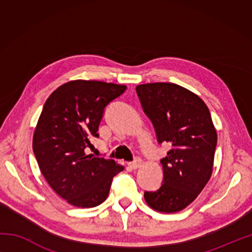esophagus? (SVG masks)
Segmentation results:
<instances>
[{
	"label": "esophagus",
	"instance_id": "34e87169",
	"mask_svg": "<svg viewBox=\"0 0 252 252\" xmlns=\"http://www.w3.org/2000/svg\"><path fill=\"white\" fill-rule=\"evenodd\" d=\"M141 163H142V160L140 159V158H135L134 159V161L133 162H131L130 163V167H131V169H138V168H140L141 167Z\"/></svg>",
	"mask_w": 252,
	"mask_h": 252
}]
</instances>
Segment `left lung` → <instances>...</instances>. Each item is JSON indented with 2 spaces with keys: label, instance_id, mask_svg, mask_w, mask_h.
Instances as JSON below:
<instances>
[{
  "label": "left lung",
  "instance_id": "obj_1",
  "mask_svg": "<svg viewBox=\"0 0 252 252\" xmlns=\"http://www.w3.org/2000/svg\"><path fill=\"white\" fill-rule=\"evenodd\" d=\"M135 91L158 142L171 146L160 160L161 187L144 191V199L157 211H180L198 197L211 177L217 132L210 111L198 95L174 83L140 84Z\"/></svg>",
  "mask_w": 252,
  "mask_h": 252
}]
</instances>
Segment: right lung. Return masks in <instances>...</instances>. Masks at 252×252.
Wrapping results in <instances>:
<instances>
[{
  "label": "right lung",
  "instance_id": "add662e5",
  "mask_svg": "<svg viewBox=\"0 0 252 252\" xmlns=\"http://www.w3.org/2000/svg\"><path fill=\"white\" fill-rule=\"evenodd\" d=\"M126 85L101 81H71L46 100L33 135V152L42 174L72 206H99L109 194L113 177L123 167L113 160L85 155L99 138L106 105L122 95Z\"/></svg>",
  "mask_w": 252,
  "mask_h": 252
}]
</instances>
